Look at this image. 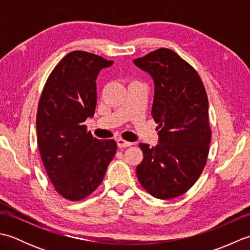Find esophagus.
<instances>
[{
    "label": "esophagus",
    "mask_w": 250,
    "mask_h": 250,
    "mask_svg": "<svg viewBox=\"0 0 250 250\" xmlns=\"http://www.w3.org/2000/svg\"><path fill=\"white\" fill-rule=\"evenodd\" d=\"M117 145H118L119 148H125V147H129L132 145L131 142L125 141L124 139H118L117 140Z\"/></svg>",
    "instance_id": "1"
}]
</instances>
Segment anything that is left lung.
<instances>
[{
  "instance_id": "1",
  "label": "left lung",
  "mask_w": 250,
  "mask_h": 250,
  "mask_svg": "<svg viewBox=\"0 0 250 250\" xmlns=\"http://www.w3.org/2000/svg\"><path fill=\"white\" fill-rule=\"evenodd\" d=\"M134 63L155 82L151 116L160 129L159 145L139 144L143 160L136 167L137 178L155 198H177L195 184L208 157L206 90L194 67L168 48L151 51Z\"/></svg>"
}]
</instances>
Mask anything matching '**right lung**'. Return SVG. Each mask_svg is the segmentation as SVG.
I'll list each match as a JSON object with an SVG mask.
<instances>
[{
  "instance_id": "obj_1",
  "label": "right lung",
  "mask_w": 250,
  "mask_h": 250,
  "mask_svg": "<svg viewBox=\"0 0 250 250\" xmlns=\"http://www.w3.org/2000/svg\"><path fill=\"white\" fill-rule=\"evenodd\" d=\"M111 64L98 55L72 51L55 66L41 94L37 145L51 184L66 200L91 194L117 150L114 140L95 139L83 124L94 115L98 74Z\"/></svg>"
}]
</instances>
